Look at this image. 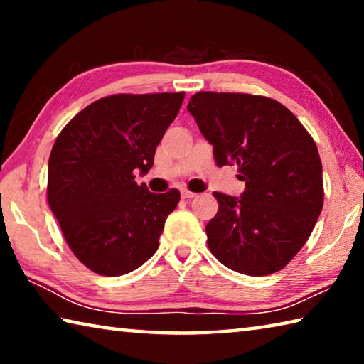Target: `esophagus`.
<instances>
[{
    "label": "esophagus",
    "mask_w": 364,
    "mask_h": 364,
    "mask_svg": "<svg viewBox=\"0 0 364 364\" xmlns=\"http://www.w3.org/2000/svg\"><path fill=\"white\" fill-rule=\"evenodd\" d=\"M197 194L193 193V191H188V189H181V197L183 199H193Z\"/></svg>",
    "instance_id": "esophagus-1"
}]
</instances>
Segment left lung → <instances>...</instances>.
<instances>
[{
    "label": "left lung",
    "instance_id": "obj_1",
    "mask_svg": "<svg viewBox=\"0 0 364 364\" xmlns=\"http://www.w3.org/2000/svg\"><path fill=\"white\" fill-rule=\"evenodd\" d=\"M188 110L213 146L218 167L237 165L241 197L213 193L205 226L212 254L232 271L273 274L304 247L323 210V165L304 125L281 102L199 91Z\"/></svg>",
    "mask_w": 364,
    "mask_h": 364
}]
</instances>
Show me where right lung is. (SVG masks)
Masks as SVG:
<instances>
[{
    "label": "right lung",
    "mask_w": 364,
    "mask_h": 364,
    "mask_svg": "<svg viewBox=\"0 0 364 364\" xmlns=\"http://www.w3.org/2000/svg\"><path fill=\"white\" fill-rule=\"evenodd\" d=\"M184 93L114 95L73 117L48 164V204L73 254L102 276H122L156 254L180 191L149 193L147 173Z\"/></svg>",
    "instance_id": "1"
}]
</instances>
